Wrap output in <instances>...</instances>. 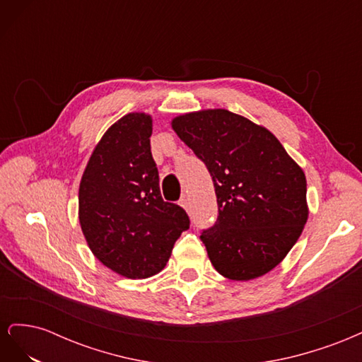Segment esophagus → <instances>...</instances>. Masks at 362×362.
Masks as SVG:
<instances>
[{
	"instance_id": "34e87169",
	"label": "esophagus",
	"mask_w": 362,
	"mask_h": 362,
	"mask_svg": "<svg viewBox=\"0 0 362 362\" xmlns=\"http://www.w3.org/2000/svg\"><path fill=\"white\" fill-rule=\"evenodd\" d=\"M180 205L184 208V210H189V199L185 198V196H182V198L180 199Z\"/></svg>"
}]
</instances>
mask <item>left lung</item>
<instances>
[{
    "instance_id": "1",
    "label": "left lung",
    "mask_w": 362,
    "mask_h": 362,
    "mask_svg": "<svg viewBox=\"0 0 362 362\" xmlns=\"http://www.w3.org/2000/svg\"><path fill=\"white\" fill-rule=\"evenodd\" d=\"M170 124L214 182L217 222L201 235L211 264L233 281L266 275L308 221L302 168L267 128L225 108L180 115Z\"/></svg>"
}]
</instances>
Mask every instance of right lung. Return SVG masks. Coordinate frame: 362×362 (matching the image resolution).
<instances>
[{
    "mask_svg": "<svg viewBox=\"0 0 362 362\" xmlns=\"http://www.w3.org/2000/svg\"><path fill=\"white\" fill-rule=\"evenodd\" d=\"M151 134V115L120 117L98 141L78 190V218L92 254L128 279L160 273L190 225L180 205L161 198Z\"/></svg>",
    "mask_w": 362,
    "mask_h": 362,
    "instance_id": "obj_1",
    "label": "right lung"
}]
</instances>
